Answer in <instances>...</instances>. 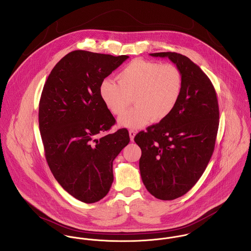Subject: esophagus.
Here are the masks:
<instances>
[{"label": "esophagus", "mask_w": 251, "mask_h": 251, "mask_svg": "<svg viewBox=\"0 0 251 251\" xmlns=\"http://www.w3.org/2000/svg\"><path fill=\"white\" fill-rule=\"evenodd\" d=\"M136 134V131L135 130H130L129 131V135H130V139L133 141L134 140V138H135V135Z\"/></svg>", "instance_id": "obj_1"}]
</instances>
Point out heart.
Instances as JSON below:
<instances>
[{
  "label": "heart",
  "mask_w": 251,
  "mask_h": 251,
  "mask_svg": "<svg viewBox=\"0 0 251 251\" xmlns=\"http://www.w3.org/2000/svg\"><path fill=\"white\" fill-rule=\"evenodd\" d=\"M116 78L117 83L104 79L99 95L106 108L116 116L127 110L133 97L135 107L118 118L119 124L127 128L164 120L173 112L182 93V75L174 64L135 59Z\"/></svg>",
  "instance_id": "obj_1"
}]
</instances>
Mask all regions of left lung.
Masks as SVG:
<instances>
[{"label": "left lung", "mask_w": 251, "mask_h": 251, "mask_svg": "<svg viewBox=\"0 0 251 251\" xmlns=\"http://www.w3.org/2000/svg\"><path fill=\"white\" fill-rule=\"evenodd\" d=\"M150 55L169 58L183 78L182 93L171 115L135 136L146 189L156 199L171 201L193 187L211 158L219 105L210 79L189 58L176 52Z\"/></svg>", "instance_id": "obj_1"}]
</instances>
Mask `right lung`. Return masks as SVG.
<instances>
[{
  "mask_svg": "<svg viewBox=\"0 0 251 251\" xmlns=\"http://www.w3.org/2000/svg\"><path fill=\"white\" fill-rule=\"evenodd\" d=\"M129 56L75 50L47 79L39 103L45 155L58 183L86 203L103 199L114 181L113 161L130 142L99 95L100 83Z\"/></svg>",
  "mask_w": 251,
  "mask_h": 251,
  "instance_id": "1",
  "label": "right lung"
}]
</instances>
